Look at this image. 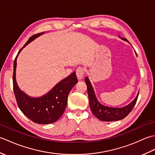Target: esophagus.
I'll use <instances>...</instances> for the list:
<instances>
[{
	"mask_svg": "<svg viewBox=\"0 0 155 155\" xmlns=\"http://www.w3.org/2000/svg\"><path fill=\"white\" fill-rule=\"evenodd\" d=\"M84 70L83 67H78L77 68V71H76V74H77V77L78 78V80H81L83 79V78L84 77Z\"/></svg>",
	"mask_w": 155,
	"mask_h": 155,
	"instance_id": "34e87169",
	"label": "esophagus"
}]
</instances>
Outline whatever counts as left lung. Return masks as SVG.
<instances>
[{"label": "left lung", "instance_id": "obj_1", "mask_svg": "<svg viewBox=\"0 0 155 155\" xmlns=\"http://www.w3.org/2000/svg\"><path fill=\"white\" fill-rule=\"evenodd\" d=\"M123 39L124 41L128 42L127 38H123ZM84 81L87 86V93L92 113L97 118L102 121L110 122L123 119L132 111L133 107L137 103L139 94H137L135 99L132 103H130L129 104L124 107L113 108L105 107L98 101L96 96H95L93 88L92 87L91 82L88 80V78L87 77L85 78Z\"/></svg>", "mask_w": 155, "mask_h": 155}]
</instances>
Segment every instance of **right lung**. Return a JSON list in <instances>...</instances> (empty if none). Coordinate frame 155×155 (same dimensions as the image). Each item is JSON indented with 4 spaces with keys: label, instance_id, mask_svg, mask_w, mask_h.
Returning <instances> with one entry per match:
<instances>
[{
    "label": "right lung",
    "instance_id": "1",
    "mask_svg": "<svg viewBox=\"0 0 155 155\" xmlns=\"http://www.w3.org/2000/svg\"><path fill=\"white\" fill-rule=\"evenodd\" d=\"M42 33L43 32L32 35L18 51L14 61L12 82L16 103L22 113L35 123L46 124L54 123L64 113L68 94L72 87L77 83L78 79L76 72H72L68 77L56 84L47 94L39 98H31L20 90L15 78L16 58L26 45Z\"/></svg>",
    "mask_w": 155,
    "mask_h": 155
}]
</instances>
